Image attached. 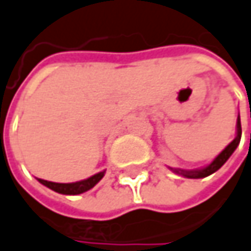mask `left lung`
Wrapping results in <instances>:
<instances>
[{
	"mask_svg": "<svg viewBox=\"0 0 251 251\" xmlns=\"http://www.w3.org/2000/svg\"><path fill=\"white\" fill-rule=\"evenodd\" d=\"M240 139H241V124H240L239 116L237 118V135H236V138L217 155L211 164H208L207 167L200 168V170H179V168H171V170L175 174H179V175H182L185 178H204V176H208V175L218 171L227 162V159L233 155V152L239 147Z\"/></svg>",
	"mask_w": 251,
	"mask_h": 251,
	"instance_id": "obj_1",
	"label": "left lung"
}]
</instances>
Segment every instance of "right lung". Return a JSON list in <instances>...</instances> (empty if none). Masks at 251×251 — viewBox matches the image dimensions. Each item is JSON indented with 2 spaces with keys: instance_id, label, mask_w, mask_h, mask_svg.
<instances>
[{
  "instance_id": "add662e5",
  "label": "right lung",
  "mask_w": 251,
  "mask_h": 251,
  "mask_svg": "<svg viewBox=\"0 0 251 251\" xmlns=\"http://www.w3.org/2000/svg\"><path fill=\"white\" fill-rule=\"evenodd\" d=\"M104 172H98L92 176H89L87 179H81L77 182H69V184H60V182H51V181H46V179H38L43 185H46L47 188L53 190L58 194H64V195H77V194L86 193L90 188H93L100 179L103 178Z\"/></svg>"
}]
</instances>
